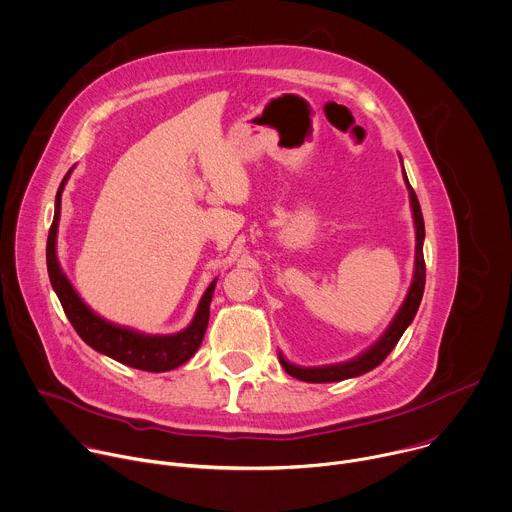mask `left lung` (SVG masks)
<instances>
[{
  "instance_id": "1",
  "label": "left lung",
  "mask_w": 512,
  "mask_h": 512,
  "mask_svg": "<svg viewBox=\"0 0 512 512\" xmlns=\"http://www.w3.org/2000/svg\"><path fill=\"white\" fill-rule=\"evenodd\" d=\"M402 164V160H400ZM404 170V168H402ZM404 184L408 188V196H410V208H412V218H414V230H416V248H414V274H412V284L408 288V294L402 302V306L398 308L396 316L392 318V322L388 324V328L384 330V334L364 352H360L358 356H354L352 360L346 362H338V364H328V366H296L290 364L282 354H278L280 364L284 366V370L304 382H338V380H346V378H354L360 374L370 372L372 368H376L390 352L392 348L398 344L400 336L404 334V330L410 326V322L414 320L422 294H424V282H426V266H424V254H422V244H424V220H422V212H420V204L418 198L406 178L404 172Z\"/></svg>"
}]
</instances>
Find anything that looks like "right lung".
<instances>
[{
    "label": "right lung",
    "mask_w": 512,
    "mask_h": 512,
    "mask_svg": "<svg viewBox=\"0 0 512 512\" xmlns=\"http://www.w3.org/2000/svg\"><path fill=\"white\" fill-rule=\"evenodd\" d=\"M74 170V168H72ZM72 170L64 176L58 194H56V212L54 222L48 236V248H46V260H48V274L54 292L58 294L64 312L68 320L72 322L74 330L80 334V338L92 346L96 352L106 354L126 366L146 370V372H168L184 362H188L196 350L200 348L208 320H210V302L216 288V280L206 288L198 310L192 318V322L174 334H146L140 330H134L130 326H120L116 322H110L96 314L74 290L72 282L64 274L56 244H58V224H60V210H62V192L66 188V182L70 180Z\"/></svg>",
    "instance_id": "obj_1"
}]
</instances>
